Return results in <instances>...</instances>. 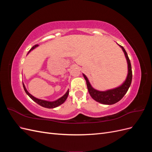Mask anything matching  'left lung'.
Masks as SVG:
<instances>
[{"label":"left lung","instance_id":"1","mask_svg":"<svg viewBox=\"0 0 152 152\" xmlns=\"http://www.w3.org/2000/svg\"><path fill=\"white\" fill-rule=\"evenodd\" d=\"M118 45L122 48L123 52L124 53V54H125L126 58L127 59L128 68L127 78L126 80L124 82V83L121 86L116 87V88L109 89L105 91H98L94 89L93 87L91 86L88 79H87V77L84 74H83L84 79L86 80L87 89H88L89 94L91 95L92 98L96 101V102L104 104H113L119 102V101L124 97V95L126 94L132 82V73L130 59L128 57L127 53H126L125 49L122 46H121V45Z\"/></svg>","mask_w":152,"mask_h":152}]
</instances>
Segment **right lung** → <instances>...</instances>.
<instances>
[{"instance_id":"obj_1","label":"right lung","mask_w":152,"mask_h":152,"mask_svg":"<svg viewBox=\"0 0 152 152\" xmlns=\"http://www.w3.org/2000/svg\"><path fill=\"white\" fill-rule=\"evenodd\" d=\"M38 46H39L38 44L35 45L34 46L32 47L31 49L29 50V52L28 53V54L31 51V50H33L34 49H35V48L38 47ZM23 88H24V90L25 91V93H26V94L28 95L32 100L34 101L35 103L39 104V105L42 106V107H43L44 108H56V107H58V106H59V105H61V104H63L64 102H65L67 97H68V94H69V90H68L66 91V93L65 94H64L62 96V97H61L60 98L58 99L56 101H54V102H49V101L40 99H38V98L34 97V96H33L31 94H30L28 92V91L26 90V87H25V86L23 83Z\"/></svg>"}]
</instances>
